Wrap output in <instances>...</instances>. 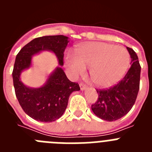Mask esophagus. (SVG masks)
<instances>
[{
	"label": "esophagus",
	"mask_w": 152,
	"mask_h": 152,
	"mask_svg": "<svg viewBox=\"0 0 152 152\" xmlns=\"http://www.w3.org/2000/svg\"><path fill=\"white\" fill-rule=\"evenodd\" d=\"M80 88L81 91H84L86 89V86L83 84H80Z\"/></svg>",
	"instance_id": "1"
}]
</instances>
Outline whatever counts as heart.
<instances>
[{
  "label": "heart",
  "instance_id": "heart-1",
  "mask_svg": "<svg viewBox=\"0 0 152 152\" xmlns=\"http://www.w3.org/2000/svg\"><path fill=\"white\" fill-rule=\"evenodd\" d=\"M64 61L72 77L84 75L89 68L90 78L99 88L112 87L124 76L130 64L128 51L113 44L91 42L76 49V56L67 54Z\"/></svg>",
  "mask_w": 152,
  "mask_h": 152
}]
</instances>
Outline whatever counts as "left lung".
Returning a JSON list of instances; mask_svg holds the SVG:
<instances>
[{"instance_id":"left-lung-1","label":"left lung","mask_w":152,"mask_h":152,"mask_svg":"<svg viewBox=\"0 0 152 152\" xmlns=\"http://www.w3.org/2000/svg\"><path fill=\"white\" fill-rule=\"evenodd\" d=\"M131 57V67L123 80L107 90L98 91V100L91 106L97 117L108 122L120 119L133 107L139 91L141 66L135 51L126 47Z\"/></svg>"}]
</instances>
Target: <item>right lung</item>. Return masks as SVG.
Masks as SVG:
<instances>
[{"label":"right lung","mask_w":152,"mask_h":152,"mask_svg":"<svg viewBox=\"0 0 152 152\" xmlns=\"http://www.w3.org/2000/svg\"><path fill=\"white\" fill-rule=\"evenodd\" d=\"M68 39L63 35L42 36L29 42L17 55L12 73L16 96L24 112L35 120L50 123L59 119L66 110L70 94L80 91L78 84L68 80L61 68ZM45 50L52 52L60 65L49 75L43 86L28 87L22 82L21 73L31 66L33 56Z\"/></svg>","instance_id":"right-lung-1"}]
</instances>
